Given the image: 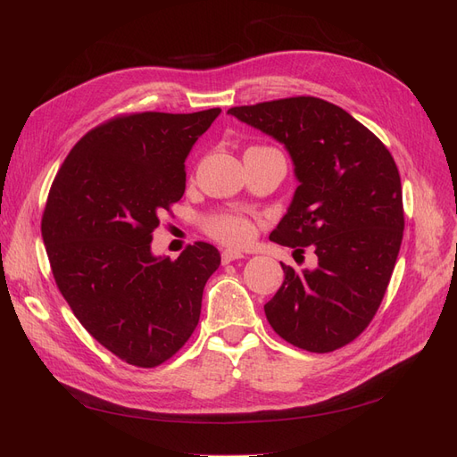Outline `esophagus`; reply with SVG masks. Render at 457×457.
<instances>
[{
    "label": "esophagus",
    "instance_id": "1",
    "mask_svg": "<svg viewBox=\"0 0 457 457\" xmlns=\"http://www.w3.org/2000/svg\"><path fill=\"white\" fill-rule=\"evenodd\" d=\"M244 253L237 252V250H225L223 253H220V261H223V265H227V262L230 261H237V259H242Z\"/></svg>",
    "mask_w": 457,
    "mask_h": 457
}]
</instances>
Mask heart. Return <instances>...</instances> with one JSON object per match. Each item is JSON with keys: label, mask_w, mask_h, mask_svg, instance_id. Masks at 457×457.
Masks as SVG:
<instances>
[{"label": "heart", "mask_w": 457, "mask_h": 457, "mask_svg": "<svg viewBox=\"0 0 457 457\" xmlns=\"http://www.w3.org/2000/svg\"><path fill=\"white\" fill-rule=\"evenodd\" d=\"M205 230L215 240L228 245H245L253 238V225L242 215H217L205 223Z\"/></svg>", "instance_id": "b5f03b06"}]
</instances>
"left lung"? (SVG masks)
<instances>
[{
	"label": "left lung",
	"mask_w": 457,
	"mask_h": 457,
	"mask_svg": "<svg viewBox=\"0 0 457 457\" xmlns=\"http://www.w3.org/2000/svg\"><path fill=\"white\" fill-rule=\"evenodd\" d=\"M228 114L282 143L299 181L270 240L312 245L314 270L282 262L284 282L265 305L287 343L331 353L356 339L376 316L404 232L403 185L386 146L343 108L289 96Z\"/></svg>",
	"instance_id": "obj_1"
}]
</instances>
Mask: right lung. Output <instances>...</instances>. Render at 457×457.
<instances>
[{
    "label": "right lung",
    "mask_w": 457,
    "mask_h": 457,
    "mask_svg": "<svg viewBox=\"0 0 457 457\" xmlns=\"http://www.w3.org/2000/svg\"><path fill=\"white\" fill-rule=\"evenodd\" d=\"M220 108L139 112L87 131L51 185L41 237L62 297L123 362L154 368L192 336L217 247L196 242L175 261L150 252L160 215L185 195V160Z\"/></svg>",
    "instance_id": "right-lung-1"
}]
</instances>
